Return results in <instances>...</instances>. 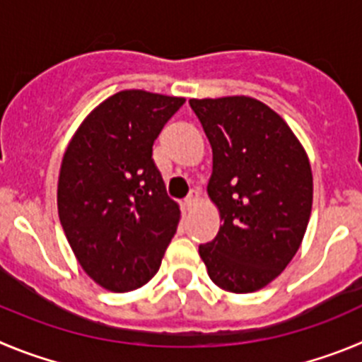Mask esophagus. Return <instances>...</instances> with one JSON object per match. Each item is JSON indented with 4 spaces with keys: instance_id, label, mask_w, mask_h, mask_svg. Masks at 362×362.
<instances>
[{
    "instance_id": "obj_1",
    "label": "esophagus",
    "mask_w": 362,
    "mask_h": 362,
    "mask_svg": "<svg viewBox=\"0 0 362 362\" xmlns=\"http://www.w3.org/2000/svg\"><path fill=\"white\" fill-rule=\"evenodd\" d=\"M198 202H200V191H198V189H193V191H189V194H187V198H185L184 204L187 209H193Z\"/></svg>"
}]
</instances>
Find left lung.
Here are the masks:
<instances>
[{
	"instance_id": "1",
	"label": "left lung",
	"mask_w": 362,
	"mask_h": 362,
	"mask_svg": "<svg viewBox=\"0 0 362 362\" xmlns=\"http://www.w3.org/2000/svg\"><path fill=\"white\" fill-rule=\"evenodd\" d=\"M213 148L207 194L220 211L213 242L198 252L214 285L249 294L291 263L312 213L307 151L285 120L245 95L191 99Z\"/></svg>"
}]
</instances>
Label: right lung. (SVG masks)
I'll return each mask as SVG.
<instances>
[{
    "label": "right lung",
    "instance_id": "right-lung-1",
    "mask_svg": "<svg viewBox=\"0 0 362 362\" xmlns=\"http://www.w3.org/2000/svg\"><path fill=\"white\" fill-rule=\"evenodd\" d=\"M184 97L124 90L97 106L61 162L57 211L77 262L97 285H146L180 221L153 162V142Z\"/></svg>",
    "mask_w": 362,
    "mask_h": 362
}]
</instances>
